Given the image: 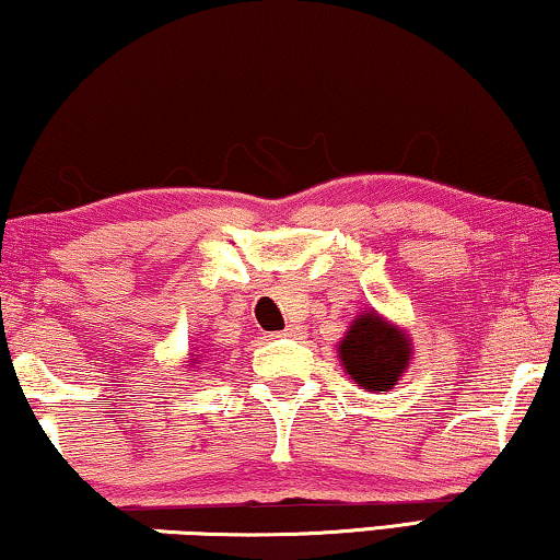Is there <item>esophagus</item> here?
<instances>
[{
	"label": "esophagus",
	"mask_w": 560,
	"mask_h": 560,
	"mask_svg": "<svg viewBox=\"0 0 560 560\" xmlns=\"http://www.w3.org/2000/svg\"><path fill=\"white\" fill-rule=\"evenodd\" d=\"M278 338H298L300 336V328L298 326H288L285 330H280V334H275Z\"/></svg>",
	"instance_id": "1"
}]
</instances>
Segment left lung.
I'll return each instance as SVG.
<instances>
[{"mask_svg": "<svg viewBox=\"0 0 560 560\" xmlns=\"http://www.w3.org/2000/svg\"><path fill=\"white\" fill-rule=\"evenodd\" d=\"M338 359L355 386L374 394L392 392L415 359V343L401 326L366 307L338 340Z\"/></svg>", "mask_w": 560, "mask_h": 560, "instance_id": "left-lung-1", "label": "left lung"}]
</instances>
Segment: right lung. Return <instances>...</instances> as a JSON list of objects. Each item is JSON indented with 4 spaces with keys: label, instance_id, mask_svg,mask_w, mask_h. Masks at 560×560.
I'll use <instances>...</instances> for the list:
<instances>
[{
    "label": "right lung",
    "instance_id": "1",
    "mask_svg": "<svg viewBox=\"0 0 560 560\" xmlns=\"http://www.w3.org/2000/svg\"><path fill=\"white\" fill-rule=\"evenodd\" d=\"M197 359H199V353H189V361H186V363H184V366H186V369H189V371H194V366H197V363H199Z\"/></svg>",
    "mask_w": 560,
    "mask_h": 560
}]
</instances>
